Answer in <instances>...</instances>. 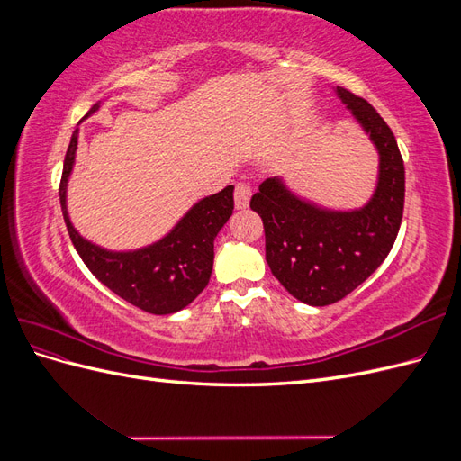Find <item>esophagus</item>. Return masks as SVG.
<instances>
[{
    "instance_id": "34e87169",
    "label": "esophagus",
    "mask_w": 461,
    "mask_h": 461,
    "mask_svg": "<svg viewBox=\"0 0 461 461\" xmlns=\"http://www.w3.org/2000/svg\"><path fill=\"white\" fill-rule=\"evenodd\" d=\"M249 198H252V186L248 183H239L234 186V205L236 209H244L249 203Z\"/></svg>"
}]
</instances>
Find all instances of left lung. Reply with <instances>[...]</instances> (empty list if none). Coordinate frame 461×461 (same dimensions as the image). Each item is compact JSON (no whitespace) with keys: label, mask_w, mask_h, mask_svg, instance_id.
Wrapping results in <instances>:
<instances>
[{"label":"left lung","mask_w":461,"mask_h":461,"mask_svg":"<svg viewBox=\"0 0 461 461\" xmlns=\"http://www.w3.org/2000/svg\"><path fill=\"white\" fill-rule=\"evenodd\" d=\"M337 94L379 149L373 200L359 212H325L292 196L278 178L263 180L249 200L263 221L265 259L273 275L310 305L346 298L379 267L394 246L406 196V171L393 131L364 97L340 86Z\"/></svg>","instance_id":"1"}]
</instances>
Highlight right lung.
Wrapping results in <instances>:
<instances>
[{
    "mask_svg": "<svg viewBox=\"0 0 461 461\" xmlns=\"http://www.w3.org/2000/svg\"><path fill=\"white\" fill-rule=\"evenodd\" d=\"M95 109L97 104L88 111V115ZM77 138L78 131L73 132L71 144L67 148L59 200L68 236L80 259L97 281L148 313L167 315L186 308L212 276L213 240L232 215L234 186L222 188L219 194L198 202L158 244L127 254L107 252L82 239L67 215L65 190L73 169Z\"/></svg>",
    "mask_w": 461,
    "mask_h": 461,
    "instance_id": "add662e5",
    "label": "right lung"
}]
</instances>
